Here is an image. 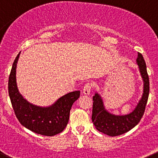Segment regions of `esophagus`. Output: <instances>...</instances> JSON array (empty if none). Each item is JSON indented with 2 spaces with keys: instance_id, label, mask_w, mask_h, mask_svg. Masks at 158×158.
Here are the masks:
<instances>
[{
  "instance_id": "34e87169",
  "label": "esophagus",
  "mask_w": 158,
  "mask_h": 158,
  "mask_svg": "<svg viewBox=\"0 0 158 158\" xmlns=\"http://www.w3.org/2000/svg\"><path fill=\"white\" fill-rule=\"evenodd\" d=\"M91 88H92V83H90V82H87V83L84 85L82 93H83L85 95H89L90 93V92H91Z\"/></svg>"
}]
</instances>
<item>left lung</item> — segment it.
Here are the masks:
<instances>
[{
  "label": "left lung",
  "instance_id": "8db88e82",
  "mask_svg": "<svg viewBox=\"0 0 158 158\" xmlns=\"http://www.w3.org/2000/svg\"><path fill=\"white\" fill-rule=\"evenodd\" d=\"M137 64L143 81V91L141 99L131 113L120 116L112 114L106 110L100 95L96 93L93 96L92 120L96 130L99 132L111 137L121 135L133 129L141 120L148 102L150 84L146 63L140 53H138L137 56Z\"/></svg>",
  "mask_w": 158,
  "mask_h": 158
}]
</instances>
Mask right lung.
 Masks as SVG:
<instances>
[{
  "label": "right lung",
  "mask_w": 158,
  "mask_h": 158,
  "mask_svg": "<svg viewBox=\"0 0 158 158\" xmlns=\"http://www.w3.org/2000/svg\"><path fill=\"white\" fill-rule=\"evenodd\" d=\"M20 53L15 58L8 80L9 96L16 117L21 125L36 134L48 137L56 135L66 127L72 106L80 96V91L67 93L49 106H38L27 102L19 93L16 82Z\"/></svg>",
  "instance_id": "obj_1"
}]
</instances>
